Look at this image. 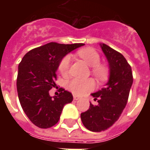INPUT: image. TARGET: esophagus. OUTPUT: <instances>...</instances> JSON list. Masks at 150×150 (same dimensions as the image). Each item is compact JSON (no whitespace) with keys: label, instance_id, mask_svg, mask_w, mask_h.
I'll use <instances>...</instances> for the list:
<instances>
[{"label":"esophagus","instance_id":"34e87169","mask_svg":"<svg viewBox=\"0 0 150 150\" xmlns=\"http://www.w3.org/2000/svg\"><path fill=\"white\" fill-rule=\"evenodd\" d=\"M73 98H74V100H80V99H81V97H80V96H74Z\"/></svg>","mask_w":150,"mask_h":150}]
</instances>
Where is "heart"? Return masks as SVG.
Listing matches in <instances>:
<instances>
[{
  "label": "heart",
  "mask_w": 150,
  "mask_h": 150,
  "mask_svg": "<svg viewBox=\"0 0 150 150\" xmlns=\"http://www.w3.org/2000/svg\"><path fill=\"white\" fill-rule=\"evenodd\" d=\"M78 55L84 61L88 66L92 67V73L97 78L104 79L107 77L108 69L104 64H100V56L98 52L93 48H83L78 51ZM71 57L69 55L65 56L59 66V71L62 75H67L70 66ZM95 88L94 81L88 79H74L69 83L68 88L75 95H84L88 93Z\"/></svg>",
  "instance_id": "1"
}]
</instances>
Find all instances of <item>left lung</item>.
<instances>
[{
    "mask_svg": "<svg viewBox=\"0 0 150 150\" xmlns=\"http://www.w3.org/2000/svg\"><path fill=\"white\" fill-rule=\"evenodd\" d=\"M100 46L108 63V80L104 88L91 94L98 104L90 103V108L80 115L85 128L91 132L104 131L119 119L133 81L132 69L125 58L104 43Z\"/></svg>",
    "mask_w": 150,
    "mask_h": 150,
    "instance_id": "8db88e82",
    "label": "left lung"
}]
</instances>
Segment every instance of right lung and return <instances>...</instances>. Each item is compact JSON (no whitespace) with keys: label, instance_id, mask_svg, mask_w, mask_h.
<instances>
[{"label":"right lung","instance_id":"right-lung-1","mask_svg":"<svg viewBox=\"0 0 150 150\" xmlns=\"http://www.w3.org/2000/svg\"><path fill=\"white\" fill-rule=\"evenodd\" d=\"M83 43H47L26 53L18 66L17 90L22 109L34 125L47 129L58 123L64 105L73 100L71 92L62 88L51 96L56 72L62 59Z\"/></svg>","mask_w":150,"mask_h":150}]
</instances>
